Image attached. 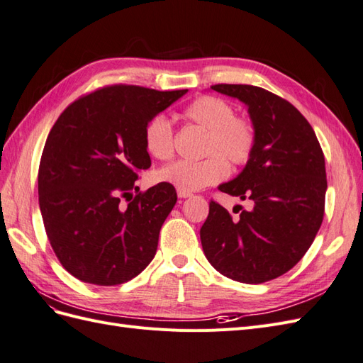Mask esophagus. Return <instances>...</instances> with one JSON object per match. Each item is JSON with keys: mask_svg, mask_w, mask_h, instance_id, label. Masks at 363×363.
Returning <instances> with one entry per match:
<instances>
[{"mask_svg": "<svg viewBox=\"0 0 363 363\" xmlns=\"http://www.w3.org/2000/svg\"><path fill=\"white\" fill-rule=\"evenodd\" d=\"M177 195L180 196V199H189V196H192L191 192H186V191H177Z\"/></svg>", "mask_w": 363, "mask_h": 363, "instance_id": "34e87169", "label": "esophagus"}]
</instances>
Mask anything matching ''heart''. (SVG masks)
Wrapping results in <instances>:
<instances>
[{
    "mask_svg": "<svg viewBox=\"0 0 363 363\" xmlns=\"http://www.w3.org/2000/svg\"><path fill=\"white\" fill-rule=\"evenodd\" d=\"M182 116L189 124L206 131L204 155L207 157L200 162L169 163L156 172L159 182L186 192L200 191L227 177V161L235 167H242L255 152V125L248 118L235 116L233 106L221 98L211 95L195 98L183 108ZM144 144L157 160H168L174 155V130L167 116L156 115L148 121L144 130Z\"/></svg>",
    "mask_w": 363,
    "mask_h": 363,
    "instance_id": "heart-1",
    "label": "heart"
}]
</instances>
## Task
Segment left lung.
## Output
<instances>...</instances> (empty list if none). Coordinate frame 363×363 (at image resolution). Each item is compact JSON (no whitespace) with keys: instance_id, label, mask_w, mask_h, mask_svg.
Returning <instances> with one entry per match:
<instances>
[{"instance_id":"8db88e82","label":"left lung","mask_w":363,"mask_h":363,"mask_svg":"<svg viewBox=\"0 0 363 363\" xmlns=\"http://www.w3.org/2000/svg\"><path fill=\"white\" fill-rule=\"evenodd\" d=\"M238 98L256 128V148L236 179L219 191L250 200L232 218L211 201L200 230L203 251L223 276L248 284L277 279L294 268L321 227L325 162L312 125L286 100L251 84H215Z\"/></svg>"}]
</instances>
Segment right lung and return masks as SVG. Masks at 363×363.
Returning <instances> with one entry per match:
<instances>
[{
    "label": "right lung",
    "instance_id": "obj_1",
    "mask_svg": "<svg viewBox=\"0 0 363 363\" xmlns=\"http://www.w3.org/2000/svg\"><path fill=\"white\" fill-rule=\"evenodd\" d=\"M186 92L106 86L75 100L52 125L39 164V207L54 252L75 279L115 286L155 257L177 192L168 183L131 191L151 167L147 123Z\"/></svg>",
    "mask_w": 363,
    "mask_h": 363
}]
</instances>
